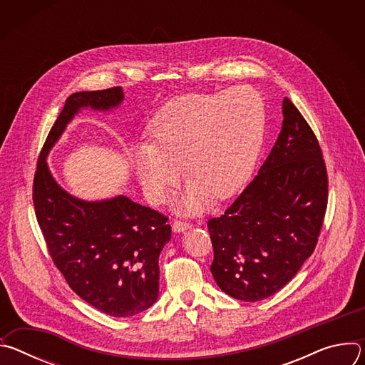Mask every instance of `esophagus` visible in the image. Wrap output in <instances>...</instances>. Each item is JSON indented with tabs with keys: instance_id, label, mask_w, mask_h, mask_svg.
I'll list each match as a JSON object with an SVG mask.
<instances>
[{
	"instance_id": "obj_1",
	"label": "esophagus",
	"mask_w": 365,
	"mask_h": 365,
	"mask_svg": "<svg viewBox=\"0 0 365 365\" xmlns=\"http://www.w3.org/2000/svg\"><path fill=\"white\" fill-rule=\"evenodd\" d=\"M193 225L190 222H185V221H175L173 222V231L175 232H183L186 230H190Z\"/></svg>"
}]
</instances>
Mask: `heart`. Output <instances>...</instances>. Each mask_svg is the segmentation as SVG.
<instances>
[{
	"label": "heart",
	"instance_id": "heart-1",
	"mask_svg": "<svg viewBox=\"0 0 365 365\" xmlns=\"http://www.w3.org/2000/svg\"><path fill=\"white\" fill-rule=\"evenodd\" d=\"M264 103L247 86L189 93L169 101L150 124V144L133 153V168L147 197L165 202L180 179L189 180L180 210L196 214L231 196L250 175L262 147Z\"/></svg>",
	"mask_w": 365,
	"mask_h": 365
}]
</instances>
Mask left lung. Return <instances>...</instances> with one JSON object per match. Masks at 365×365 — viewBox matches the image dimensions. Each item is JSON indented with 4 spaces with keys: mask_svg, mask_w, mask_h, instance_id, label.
<instances>
[{
    "mask_svg": "<svg viewBox=\"0 0 365 365\" xmlns=\"http://www.w3.org/2000/svg\"><path fill=\"white\" fill-rule=\"evenodd\" d=\"M328 205V175L315 133L289 98L269 158L224 215L207 221L212 276L244 302L284 287L314 252Z\"/></svg>",
    "mask_w": 365,
    "mask_h": 365,
    "instance_id": "8db88e82",
    "label": "left lung"
}]
</instances>
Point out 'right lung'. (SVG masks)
<instances>
[{"label":"right lung","mask_w":365,"mask_h":365,"mask_svg":"<svg viewBox=\"0 0 365 365\" xmlns=\"http://www.w3.org/2000/svg\"><path fill=\"white\" fill-rule=\"evenodd\" d=\"M123 99L121 86L72 93L44 141L33 182L36 218L53 263L79 297L115 318L134 317L158 300L159 255L172 237L168 218L123 195L75 197L46 159L81 108L110 111Z\"/></svg>","instance_id":"add662e5"}]
</instances>
